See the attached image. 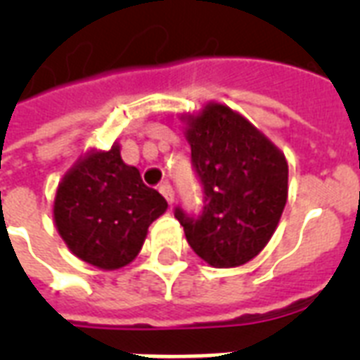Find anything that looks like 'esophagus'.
Listing matches in <instances>:
<instances>
[{
	"label": "esophagus",
	"mask_w": 360,
	"mask_h": 360,
	"mask_svg": "<svg viewBox=\"0 0 360 360\" xmlns=\"http://www.w3.org/2000/svg\"><path fill=\"white\" fill-rule=\"evenodd\" d=\"M158 191H160V194H162V196L166 198V200H168L169 205H172V203L175 202L174 188H172V185H169L168 181H164V183H162V185H160V188H158Z\"/></svg>",
	"instance_id": "esophagus-1"
}]
</instances>
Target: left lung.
Wrapping results in <instances>:
<instances>
[{
	"mask_svg": "<svg viewBox=\"0 0 360 360\" xmlns=\"http://www.w3.org/2000/svg\"><path fill=\"white\" fill-rule=\"evenodd\" d=\"M185 120L203 209L192 217L177 207L175 219L203 262L239 267L265 248L278 226L288 200L284 153L224 104L209 103Z\"/></svg>",
	"mask_w": 360,
	"mask_h": 360,
	"instance_id": "1",
	"label": "left lung"
}]
</instances>
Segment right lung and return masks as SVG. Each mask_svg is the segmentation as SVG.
<instances>
[{
    "mask_svg": "<svg viewBox=\"0 0 360 360\" xmlns=\"http://www.w3.org/2000/svg\"><path fill=\"white\" fill-rule=\"evenodd\" d=\"M168 209L140 172L123 162L120 143L86 153L63 175L53 200V222L70 252L104 271L129 265L147 228Z\"/></svg>",
    "mask_w": 360,
    "mask_h": 360,
    "instance_id": "obj_1",
    "label": "right lung"
}]
</instances>
